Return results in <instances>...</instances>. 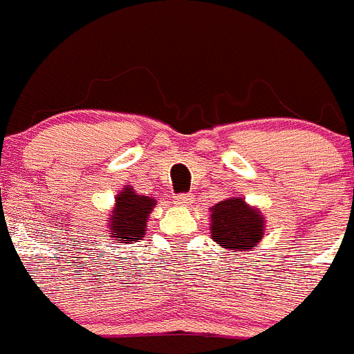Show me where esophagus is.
Here are the masks:
<instances>
[{
  "label": "esophagus",
  "mask_w": 354,
  "mask_h": 354,
  "mask_svg": "<svg viewBox=\"0 0 354 354\" xmlns=\"http://www.w3.org/2000/svg\"><path fill=\"white\" fill-rule=\"evenodd\" d=\"M192 203H194L192 194H178V196H174V204H178V206H190Z\"/></svg>",
  "instance_id": "esophagus-1"
}]
</instances>
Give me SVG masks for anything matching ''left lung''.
<instances>
[{
  "instance_id": "obj_1",
  "label": "left lung",
  "mask_w": 354,
  "mask_h": 354,
  "mask_svg": "<svg viewBox=\"0 0 354 354\" xmlns=\"http://www.w3.org/2000/svg\"><path fill=\"white\" fill-rule=\"evenodd\" d=\"M262 236V214L241 197L222 201L211 209V237L220 246L232 252H246L260 243Z\"/></svg>"
}]
</instances>
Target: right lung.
<instances>
[{
    "label": "right lung",
    "instance_id": "right-lung-1",
    "mask_svg": "<svg viewBox=\"0 0 354 354\" xmlns=\"http://www.w3.org/2000/svg\"><path fill=\"white\" fill-rule=\"evenodd\" d=\"M155 201L147 196H138L132 188H124L117 197L113 216L110 218V229L115 241L131 243L145 236L147 218Z\"/></svg>",
    "mask_w": 354,
    "mask_h": 354
}]
</instances>
